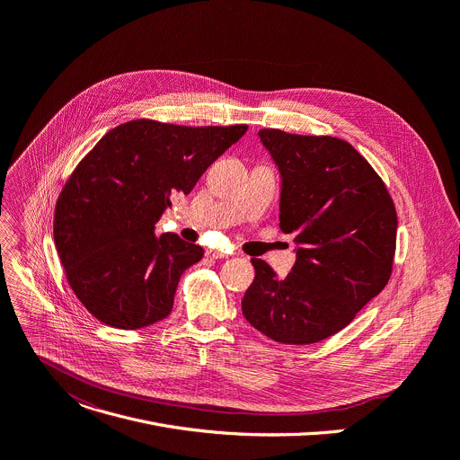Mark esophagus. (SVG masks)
Wrapping results in <instances>:
<instances>
[{"label":"esophagus","mask_w":460,"mask_h":460,"mask_svg":"<svg viewBox=\"0 0 460 460\" xmlns=\"http://www.w3.org/2000/svg\"><path fill=\"white\" fill-rule=\"evenodd\" d=\"M207 257L208 259H227L229 253L220 252V249H207Z\"/></svg>","instance_id":"34e87169"}]
</instances>
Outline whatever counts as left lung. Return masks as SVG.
<instances>
[{
    "instance_id": "obj_1",
    "label": "left lung",
    "mask_w": 460,
    "mask_h": 460,
    "mask_svg": "<svg viewBox=\"0 0 460 460\" xmlns=\"http://www.w3.org/2000/svg\"><path fill=\"white\" fill-rule=\"evenodd\" d=\"M282 178L280 229L297 261L286 279L252 259L255 280L242 314L264 336L310 345L343 330L391 279L396 208L368 161L347 141L259 132Z\"/></svg>"
}]
</instances>
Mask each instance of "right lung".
Returning a JSON list of instances; mask_svg holds the SVG:
<instances>
[{
  "label": "right lung",
  "mask_w": 460,
  "mask_h": 460,
  "mask_svg": "<svg viewBox=\"0 0 460 460\" xmlns=\"http://www.w3.org/2000/svg\"><path fill=\"white\" fill-rule=\"evenodd\" d=\"M247 132L136 119L110 130L66 181L55 207V243L78 301L101 323L136 330L172 312L183 271L203 249L155 236L174 194Z\"/></svg>",
  "instance_id": "add662e5"
}]
</instances>
